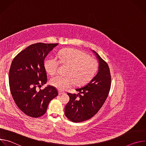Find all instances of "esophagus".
I'll return each mask as SVG.
<instances>
[{"label": "esophagus", "instance_id": "1", "mask_svg": "<svg viewBox=\"0 0 146 146\" xmlns=\"http://www.w3.org/2000/svg\"><path fill=\"white\" fill-rule=\"evenodd\" d=\"M58 93H59V95H62V94H64L65 92H63V91H58Z\"/></svg>", "mask_w": 146, "mask_h": 146}]
</instances>
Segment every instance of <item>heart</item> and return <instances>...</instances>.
<instances>
[{"label": "heart", "mask_w": 146, "mask_h": 146, "mask_svg": "<svg viewBox=\"0 0 146 146\" xmlns=\"http://www.w3.org/2000/svg\"><path fill=\"white\" fill-rule=\"evenodd\" d=\"M58 57L50 58L44 62V67L48 74H56L61 64L68 67L66 77L55 76L50 79L51 86L59 90H65L72 87L74 82L81 86L90 81L96 74L98 64L97 61L82 51L75 49H66L58 54Z\"/></svg>", "instance_id": "heart-1"}]
</instances>
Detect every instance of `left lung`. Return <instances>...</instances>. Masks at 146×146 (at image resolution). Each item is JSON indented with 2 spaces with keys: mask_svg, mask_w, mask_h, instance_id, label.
Masks as SVG:
<instances>
[{
  "mask_svg": "<svg viewBox=\"0 0 146 146\" xmlns=\"http://www.w3.org/2000/svg\"><path fill=\"white\" fill-rule=\"evenodd\" d=\"M92 52L98 59L97 74L86 86L76 89L77 94L68 93L70 100L65 106V114L74 122L87 120L95 115L105 103L110 90L109 67L95 51Z\"/></svg>",
  "mask_w": 146,
  "mask_h": 146,
  "instance_id": "left-lung-1",
  "label": "left lung"
}]
</instances>
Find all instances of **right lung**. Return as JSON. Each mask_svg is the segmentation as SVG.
<instances>
[{
  "mask_svg": "<svg viewBox=\"0 0 146 146\" xmlns=\"http://www.w3.org/2000/svg\"><path fill=\"white\" fill-rule=\"evenodd\" d=\"M56 44L38 43L21 51L14 58L9 71V86L18 108L27 115H44L50 102L58 95L56 88L47 86L38 91L36 87L47 81L44 60Z\"/></svg>",
  "mask_w": 146,
  "mask_h": 146,
  "instance_id": "1",
  "label": "right lung"
}]
</instances>
